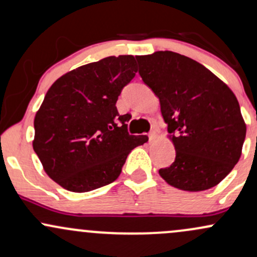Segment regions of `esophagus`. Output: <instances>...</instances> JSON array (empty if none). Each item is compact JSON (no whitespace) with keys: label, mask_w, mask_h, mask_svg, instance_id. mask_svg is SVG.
Here are the masks:
<instances>
[{"label":"esophagus","mask_w":257,"mask_h":257,"mask_svg":"<svg viewBox=\"0 0 257 257\" xmlns=\"http://www.w3.org/2000/svg\"><path fill=\"white\" fill-rule=\"evenodd\" d=\"M149 137H150V140H151V141H153L156 138H157V132H156V129H152V131L150 132Z\"/></svg>","instance_id":"1"}]
</instances>
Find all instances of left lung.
<instances>
[{
	"mask_svg": "<svg viewBox=\"0 0 257 257\" xmlns=\"http://www.w3.org/2000/svg\"><path fill=\"white\" fill-rule=\"evenodd\" d=\"M139 73L158 96L175 147V161L159 169L173 187L209 190L239 161L246 125L228 85L202 64L170 51L139 55Z\"/></svg>",
	"mask_w": 257,
	"mask_h": 257,
	"instance_id": "left-lung-1",
	"label": "left lung"
}]
</instances>
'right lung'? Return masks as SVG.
I'll return each instance as SVG.
<instances>
[{"mask_svg":"<svg viewBox=\"0 0 257 257\" xmlns=\"http://www.w3.org/2000/svg\"><path fill=\"white\" fill-rule=\"evenodd\" d=\"M133 55L107 57L58 78L35 116L34 151L44 172L71 192H89L119 176L133 149L146 135H129L131 114L116 102L134 78Z\"/></svg>","mask_w":257,"mask_h":257,"instance_id":"1","label":"right lung"}]
</instances>
